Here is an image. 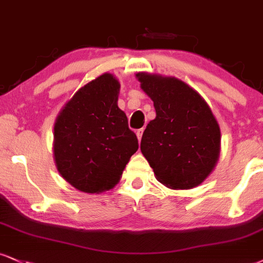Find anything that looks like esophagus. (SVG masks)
<instances>
[{
    "label": "esophagus",
    "mask_w": 263,
    "mask_h": 263,
    "mask_svg": "<svg viewBox=\"0 0 263 263\" xmlns=\"http://www.w3.org/2000/svg\"><path fill=\"white\" fill-rule=\"evenodd\" d=\"M142 133H144V129H138V130H137V137H138V139H139V141L141 140Z\"/></svg>",
    "instance_id": "obj_1"
}]
</instances>
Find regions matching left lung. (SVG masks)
I'll list each match as a JSON object with an SVG mask.
<instances>
[{"mask_svg": "<svg viewBox=\"0 0 263 263\" xmlns=\"http://www.w3.org/2000/svg\"><path fill=\"white\" fill-rule=\"evenodd\" d=\"M156 118L141 138V152L157 180L172 189H191L206 179L219 156L221 132L205 100L176 78L138 73Z\"/></svg>", "mask_w": 263, "mask_h": 263, "instance_id": "1", "label": "left lung"}]
</instances>
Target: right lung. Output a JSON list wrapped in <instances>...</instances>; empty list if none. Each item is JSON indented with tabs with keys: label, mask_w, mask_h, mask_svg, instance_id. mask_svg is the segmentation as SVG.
Here are the masks:
<instances>
[{
	"label": "right lung",
	"mask_w": 263,
	"mask_h": 263,
	"mask_svg": "<svg viewBox=\"0 0 263 263\" xmlns=\"http://www.w3.org/2000/svg\"><path fill=\"white\" fill-rule=\"evenodd\" d=\"M119 86L112 74H102L78 90L56 119L57 170L84 193L112 189L139 147L125 113L117 105Z\"/></svg>",
	"instance_id": "add662e5"
}]
</instances>
